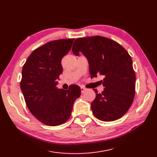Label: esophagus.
I'll return each instance as SVG.
<instances>
[{
    "mask_svg": "<svg viewBox=\"0 0 157 157\" xmlns=\"http://www.w3.org/2000/svg\"><path fill=\"white\" fill-rule=\"evenodd\" d=\"M86 91V88L83 87H81V91H82V94L84 93V92H85Z\"/></svg>",
    "mask_w": 157,
    "mask_h": 157,
    "instance_id": "esophagus-1",
    "label": "esophagus"
}]
</instances>
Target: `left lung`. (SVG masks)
Here are the masks:
<instances>
[{
	"label": "left lung",
	"instance_id": "1",
	"mask_svg": "<svg viewBox=\"0 0 157 157\" xmlns=\"http://www.w3.org/2000/svg\"><path fill=\"white\" fill-rule=\"evenodd\" d=\"M72 52H81L87 58L91 78H104V90L96 94L91 103L94 115L103 121H113L125 114L131 106L135 94V73L127 51L109 38L96 36L77 38Z\"/></svg>",
	"mask_w": 157,
	"mask_h": 157
}]
</instances>
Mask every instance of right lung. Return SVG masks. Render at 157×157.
Listing matches in <instances>:
<instances>
[{"mask_svg": "<svg viewBox=\"0 0 157 157\" xmlns=\"http://www.w3.org/2000/svg\"><path fill=\"white\" fill-rule=\"evenodd\" d=\"M74 38L49 42L34 50L23 66L21 88L31 113L48 126H57L70 118L75 100L81 95L77 85L58 89L62 59L70 52Z\"/></svg>", "mask_w": 157, "mask_h": 157, "instance_id": "add662e5", "label": "right lung"}]
</instances>
